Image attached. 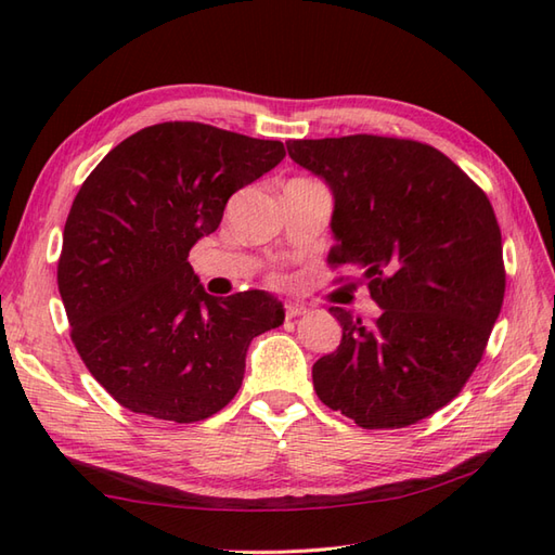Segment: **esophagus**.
Masks as SVG:
<instances>
[{
    "label": "esophagus",
    "instance_id": "obj_1",
    "mask_svg": "<svg viewBox=\"0 0 555 555\" xmlns=\"http://www.w3.org/2000/svg\"><path fill=\"white\" fill-rule=\"evenodd\" d=\"M306 313V306L299 304V301H287L285 304V318L292 320V318H299Z\"/></svg>",
    "mask_w": 555,
    "mask_h": 555
}]
</instances>
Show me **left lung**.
Segmentation results:
<instances>
[{"label": "left lung", "instance_id": "left-lung-1", "mask_svg": "<svg viewBox=\"0 0 555 555\" xmlns=\"http://www.w3.org/2000/svg\"><path fill=\"white\" fill-rule=\"evenodd\" d=\"M334 195L332 266H353L382 308L332 306L339 348L313 364L327 408L362 428L422 422L459 396L504 304L502 231L488 195L436 147L408 139L289 141Z\"/></svg>", "mask_w": 555, "mask_h": 555}]
</instances>
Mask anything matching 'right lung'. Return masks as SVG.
<instances>
[{"mask_svg":"<svg viewBox=\"0 0 555 555\" xmlns=\"http://www.w3.org/2000/svg\"><path fill=\"white\" fill-rule=\"evenodd\" d=\"M282 157L280 141L162 121L87 176L65 221L59 292L79 358L121 408L193 424L235 398L251 339L280 327L285 308L259 289L209 296L188 254Z\"/></svg>","mask_w":555,"mask_h":555,"instance_id":"right-lung-1","label":"right lung"}]
</instances>
